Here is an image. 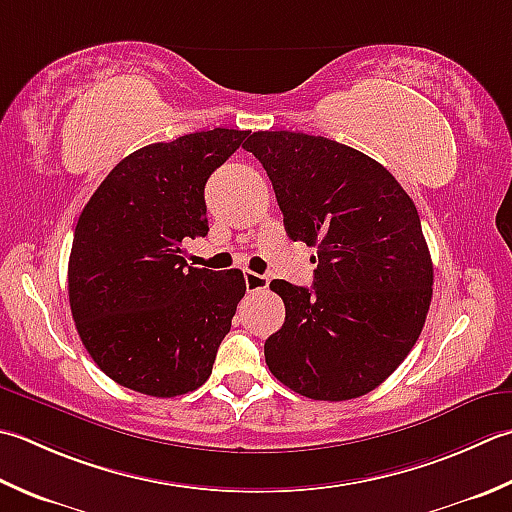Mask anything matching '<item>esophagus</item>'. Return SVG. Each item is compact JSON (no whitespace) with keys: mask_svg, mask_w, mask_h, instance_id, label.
Returning <instances> with one entry per match:
<instances>
[{"mask_svg":"<svg viewBox=\"0 0 512 512\" xmlns=\"http://www.w3.org/2000/svg\"><path fill=\"white\" fill-rule=\"evenodd\" d=\"M244 279H246V288L250 290V293H255V290H264V288H268V284H270V279H268L266 275L253 273V270H246Z\"/></svg>","mask_w":512,"mask_h":512,"instance_id":"1","label":"esophagus"}]
</instances>
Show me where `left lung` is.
I'll return each instance as SVG.
<instances>
[{"label": "left lung", "mask_w": 512, "mask_h": 512, "mask_svg": "<svg viewBox=\"0 0 512 512\" xmlns=\"http://www.w3.org/2000/svg\"><path fill=\"white\" fill-rule=\"evenodd\" d=\"M244 148L273 182L288 237L317 248L313 288L270 282L286 306L264 344L270 373L310 399L362 397L404 362L433 297L413 199L382 164L333 139L257 130Z\"/></svg>", "instance_id": "left-lung-1"}]
</instances>
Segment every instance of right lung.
Returning a JSON list of instances; mask_svg holds the SVG:
<instances>
[{"label": "right lung", "instance_id": "1", "mask_svg": "<svg viewBox=\"0 0 512 512\" xmlns=\"http://www.w3.org/2000/svg\"><path fill=\"white\" fill-rule=\"evenodd\" d=\"M248 130L215 128L135 150L88 199L68 259L77 333L104 373L137 393L177 397L213 373L244 273L184 259L208 235L204 186Z\"/></svg>", "mask_w": 512, "mask_h": 512}]
</instances>
